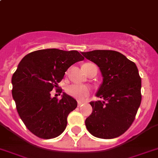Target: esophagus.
<instances>
[{"label":"esophagus","instance_id":"obj_1","mask_svg":"<svg viewBox=\"0 0 158 158\" xmlns=\"http://www.w3.org/2000/svg\"><path fill=\"white\" fill-rule=\"evenodd\" d=\"M83 102H81V101L78 102V107H81V106L83 105Z\"/></svg>","mask_w":158,"mask_h":158}]
</instances>
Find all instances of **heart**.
Here are the masks:
<instances>
[{"label":"heart","mask_w":158,"mask_h":158,"mask_svg":"<svg viewBox=\"0 0 158 158\" xmlns=\"http://www.w3.org/2000/svg\"><path fill=\"white\" fill-rule=\"evenodd\" d=\"M92 63H85L83 66V68H85L86 67L89 66ZM66 91L70 96L78 99V100H83L90 95L91 93V89L87 86L79 85V84H71L67 86L66 88Z\"/></svg>","instance_id":"1"}]
</instances>
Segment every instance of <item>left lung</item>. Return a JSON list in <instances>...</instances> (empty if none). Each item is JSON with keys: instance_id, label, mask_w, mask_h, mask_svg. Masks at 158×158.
Segmentation results:
<instances>
[{"instance_id": "8db88e82", "label": "left lung", "mask_w": 158, "mask_h": 158, "mask_svg": "<svg viewBox=\"0 0 158 158\" xmlns=\"http://www.w3.org/2000/svg\"><path fill=\"white\" fill-rule=\"evenodd\" d=\"M82 54L97 65L104 77L96 94L104 100L90 102L92 113L86 119V127L99 138L118 137L132 125L141 102L138 69L115 50H96Z\"/></svg>"}]
</instances>
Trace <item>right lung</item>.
<instances>
[{
  "label": "right lung",
  "mask_w": 158,
  "mask_h": 158,
  "mask_svg": "<svg viewBox=\"0 0 158 158\" xmlns=\"http://www.w3.org/2000/svg\"><path fill=\"white\" fill-rule=\"evenodd\" d=\"M84 59L77 50H39L26 54L12 77V95L19 116L30 132L42 139L57 137L65 130L77 101L67 94L51 97L58 83L74 63Z\"/></svg>",
  "instance_id": "obj_1"
}]
</instances>
